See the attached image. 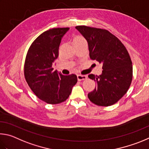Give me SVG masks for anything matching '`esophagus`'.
<instances>
[{
    "mask_svg": "<svg viewBox=\"0 0 149 149\" xmlns=\"http://www.w3.org/2000/svg\"><path fill=\"white\" fill-rule=\"evenodd\" d=\"M77 79H78V80H79V81H81V80L87 79V76H86V75L78 74L77 75Z\"/></svg>",
    "mask_w": 149,
    "mask_h": 149,
    "instance_id": "34e87169",
    "label": "esophagus"
}]
</instances>
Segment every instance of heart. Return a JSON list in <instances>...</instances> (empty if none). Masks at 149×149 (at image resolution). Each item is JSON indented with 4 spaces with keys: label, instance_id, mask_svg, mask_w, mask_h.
Segmentation results:
<instances>
[{
    "label": "heart",
    "instance_id": "obj_1",
    "mask_svg": "<svg viewBox=\"0 0 149 149\" xmlns=\"http://www.w3.org/2000/svg\"><path fill=\"white\" fill-rule=\"evenodd\" d=\"M86 41L85 38L83 36L80 35H77L75 36L73 39V43H77V42H84Z\"/></svg>",
    "mask_w": 149,
    "mask_h": 149
}]
</instances>
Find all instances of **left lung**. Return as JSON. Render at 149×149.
<instances>
[{"instance_id":"obj_1","label":"left lung","mask_w":149,"mask_h":149,"mask_svg":"<svg viewBox=\"0 0 149 149\" xmlns=\"http://www.w3.org/2000/svg\"><path fill=\"white\" fill-rule=\"evenodd\" d=\"M75 28L87 40L90 58L103 64L101 75H88L97 86L88 97L99 106L113 105L126 94L131 84L133 67L128 52L107 30L84 25Z\"/></svg>"}]
</instances>
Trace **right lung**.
<instances>
[{
    "label": "right lung",
    "mask_w": 149,
    "mask_h": 149,
    "mask_svg": "<svg viewBox=\"0 0 149 149\" xmlns=\"http://www.w3.org/2000/svg\"><path fill=\"white\" fill-rule=\"evenodd\" d=\"M69 28H54L45 31L31 44L26 56L24 74L29 86L40 100L58 104L69 97L77 82L74 74L65 76L52 65L58 57L61 38Z\"/></svg>",
    "instance_id": "add662e5"
}]
</instances>
